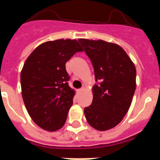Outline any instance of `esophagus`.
<instances>
[{
  "mask_svg": "<svg viewBox=\"0 0 160 160\" xmlns=\"http://www.w3.org/2000/svg\"><path fill=\"white\" fill-rule=\"evenodd\" d=\"M83 90H84V89H83V88H81V89H79V90H78V91L79 93H81V92H82Z\"/></svg>",
  "mask_w": 160,
  "mask_h": 160,
  "instance_id": "obj_1",
  "label": "esophagus"
}]
</instances>
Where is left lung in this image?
Listing matches in <instances>:
<instances>
[{"mask_svg":"<svg viewBox=\"0 0 160 160\" xmlns=\"http://www.w3.org/2000/svg\"><path fill=\"white\" fill-rule=\"evenodd\" d=\"M91 61L95 81L91 105L85 107L87 122L98 131L118 125L128 113L136 88V70L124 49L102 40L78 39Z\"/></svg>","mask_w":160,"mask_h":160,"instance_id":"8db88e82","label":"left lung"}]
</instances>
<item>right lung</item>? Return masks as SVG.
Masks as SVG:
<instances>
[{"instance_id": "add662e5", "label": "right lung", "mask_w": 160, "mask_h": 160, "mask_svg": "<svg viewBox=\"0 0 160 160\" xmlns=\"http://www.w3.org/2000/svg\"><path fill=\"white\" fill-rule=\"evenodd\" d=\"M82 51L76 40L49 41L25 61L21 72L22 98L29 116L42 129L55 131L64 126L75 94L67 82L66 63Z\"/></svg>"}]
</instances>
